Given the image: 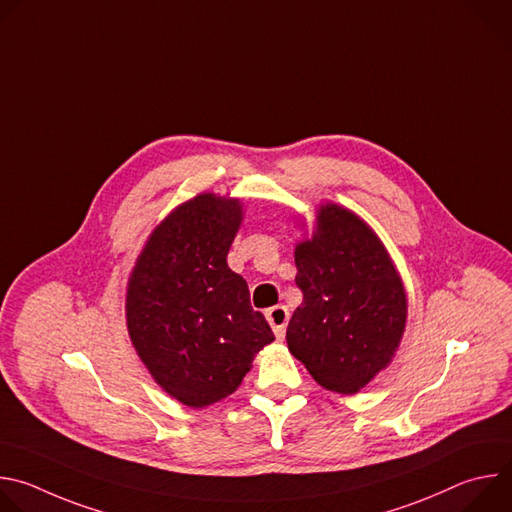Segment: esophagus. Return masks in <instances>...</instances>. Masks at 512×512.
<instances>
[{
  "label": "esophagus",
  "mask_w": 512,
  "mask_h": 512,
  "mask_svg": "<svg viewBox=\"0 0 512 512\" xmlns=\"http://www.w3.org/2000/svg\"><path fill=\"white\" fill-rule=\"evenodd\" d=\"M265 316H267V322L271 324L275 336L283 338L285 336V326L289 322V310L285 306H275V308H269Z\"/></svg>",
  "instance_id": "obj_1"
}]
</instances>
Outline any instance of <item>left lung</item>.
I'll use <instances>...</instances> for the list:
<instances>
[{
	"mask_svg": "<svg viewBox=\"0 0 512 512\" xmlns=\"http://www.w3.org/2000/svg\"><path fill=\"white\" fill-rule=\"evenodd\" d=\"M304 302L287 326V348L318 385L352 395L395 356L407 320L399 271L375 231L326 202L312 239L296 245Z\"/></svg>",
	"mask_w": 512,
	"mask_h": 512,
	"instance_id": "obj_1",
	"label": "left lung"
}]
</instances>
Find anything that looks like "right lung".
<instances>
[{
  "mask_svg": "<svg viewBox=\"0 0 512 512\" xmlns=\"http://www.w3.org/2000/svg\"><path fill=\"white\" fill-rule=\"evenodd\" d=\"M243 223L239 198L198 194L154 229L127 281L125 318L154 381L202 409L237 391L275 340L227 255Z\"/></svg>",
  "mask_w": 512,
  "mask_h": 512,
  "instance_id": "obj_1",
  "label": "right lung"
}]
</instances>
